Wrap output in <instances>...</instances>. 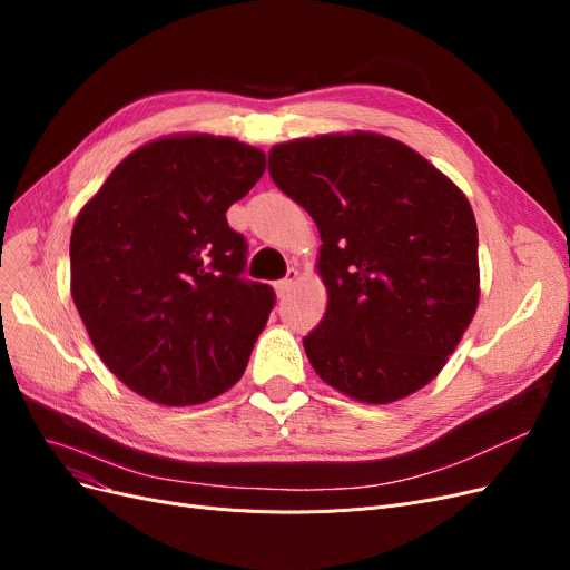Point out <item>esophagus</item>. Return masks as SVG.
<instances>
[{"label": "esophagus", "instance_id": "1", "mask_svg": "<svg viewBox=\"0 0 570 570\" xmlns=\"http://www.w3.org/2000/svg\"><path fill=\"white\" fill-rule=\"evenodd\" d=\"M295 282H297V269H293V267H291V269H288V275H286L282 282H277V284H275L277 295H279V297H284V295L293 288V284H295Z\"/></svg>", "mask_w": 570, "mask_h": 570}]
</instances>
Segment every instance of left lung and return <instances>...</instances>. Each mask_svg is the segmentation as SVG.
<instances>
[{"instance_id":"left-lung-1","label":"left lung","mask_w":570,"mask_h":570,"mask_svg":"<svg viewBox=\"0 0 570 570\" xmlns=\"http://www.w3.org/2000/svg\"><path fill=\"white\" fill-rule=\"evenodd\" d=\"M275 185L314 219L325 316L303 340L314 372L363 404L421 391L478 297V228L462 189L409 145L372 131L279 142Z\"/></svg>"}]
</instances>
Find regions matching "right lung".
Returning <instances> with one entry per match:
<instances>
[{
	"mask_svg": "<svg viewBox=\"0 0 570 570\" xmlns=\"http://www.w3.org/2000/svg\"><path fill=\"white\" fill-rule=\"evenodd\" d=\"M265 170L258 147L175 134L119 161L76 217L71 297L104 365L140 397L191 406L243 376L275 305L239 279L226 209Z\"/></svg>",
	"mask_w": 570,
	"mask_h": 570,
	"instance_id": "1",
	"label": "right lung"
}]
</instances>
